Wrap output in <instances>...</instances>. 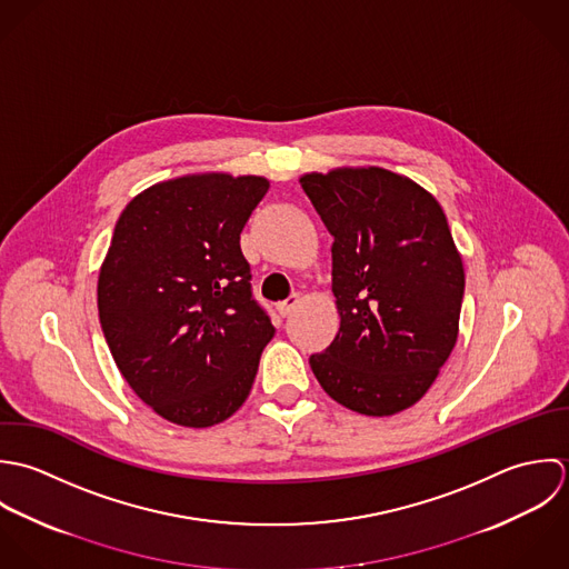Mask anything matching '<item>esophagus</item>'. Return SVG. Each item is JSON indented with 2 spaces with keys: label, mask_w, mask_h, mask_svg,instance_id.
<instances>
[{
  "label": "esophagus",
  "mask_w": 569,
  "mask_h": 569,
  "mask_svg": "<svg viewBox=\"0 0 569 569\" xmlns=\"http://www.w3.org/2000/svg\"><path fill=\"white\" fill-rule=\"evenodd\" d=\"M299 301H301V299H299V295H290L288 299H283L281 303H277L279 315H281V317H288V315L299 306Z\"/></svg>",
  "instance_id": "1"
}]
</instances>
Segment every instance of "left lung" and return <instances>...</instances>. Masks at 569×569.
<instances>
[{"label": "left lung", "instance_id": "8db88e82", "mask_svg": "<svg viewBox=\"0 0 569 569\" xmlns=\"http://www.w3.org/2000/svg\"><path fill=\"white\" fill-rule=\"evenodd\" d=\"M332 243L335 341L310 356L330 398L362 416L416 405L457 341L463 266L438 200L380 167L306 173Z\"/></svg>", "mask_w": 569, "mask_h": 569}]
</instances>
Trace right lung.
Here are the masks:
<instances>
[{
	"label": "right lung",
	"mask_w": 569,
	"mask_h": 569,
	"mask_svg": "<svg viewBox=\"0 0 569 569\" xmlns=\"http://www.w3.org/2000/svg\"><path fill=\"white\" fill-rule=\"evenodd\" d=\"M268 187L259 176H184L136 196L116 222L101 328L127 385L173 425L230 418L274 335L239 246Z\"/></svg>",
	"instance_id": "right-lung-1"
}]
</instances>
